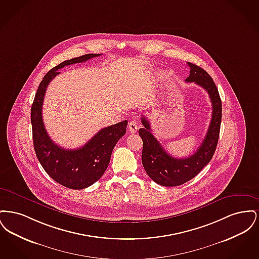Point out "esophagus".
Listing matches in <instances>:
<instances>
[{
  "mask_svg": "<svg viewBox=\"0 0 259 259\" xmlns=\"http://www.w3.org/2000/svg\"><path fill=\"white\" fill-rule=\"evenodd\" d=\"M138 129H139V126H138V124H137L135 120H132L128 124V130H129L130 133L135 134L136 132L138 131Z\"/></svg>",
  "mask_w": 259,
  "mask_h": 259,
  "instance_id": "34e87169",
  "label": "esophagus"
}]
</instances>
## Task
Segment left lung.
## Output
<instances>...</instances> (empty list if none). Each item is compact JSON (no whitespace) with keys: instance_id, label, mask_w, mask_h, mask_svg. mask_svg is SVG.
I'll list each match as a JSON object with an SVG mask.
<instances>
[{"instance_id":"1","label":"left lung","mask_w":259,"mask_h":259,"mask_svg":"<svg viewBox=\"0 0 259 259\" xmlns=\"http://www.w3.org/2000/svg\"><path fill=\"white\" fill-rule=\"evenodd\" d=\"M190 73L185 79L186 82H195L204 88L209 94L212 114L208 132L197 150L189 157L175 158L162 148L157 139L152 135L150 123L145 116H142L144 128L139 130L143 140L142 163L149 176L156 184L163 186H178L197 176L209 163L218 145L221 123H222V100L219 90L212 78L204 69L197 65L187 62Z\"/></svg>"}]
</instances>
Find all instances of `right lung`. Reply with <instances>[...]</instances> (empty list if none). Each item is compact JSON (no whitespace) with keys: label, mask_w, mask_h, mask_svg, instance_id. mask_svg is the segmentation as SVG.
Here are the masks:
<instances>
[{"label":"right lung","mask_w":259,"mask_h":259,"mask_svg":"<svg viewBox=\"0 0 259 259\" xmlns=\"http://www.w3.org/2000/svg\"><path fill=\"white\" fill-rule=\"evenodd\" d=\"M101 54L89 53L62 62L40 81L31 108L34 148L40 165L51 179L71 189H83L96 183L107 170L112 149L126 133L127 120L103 128L77 149H66L52 142L42 120V103L47 87L65 66L82 63Z\"/></svg>","instance_id":"1"}]
</instances>
